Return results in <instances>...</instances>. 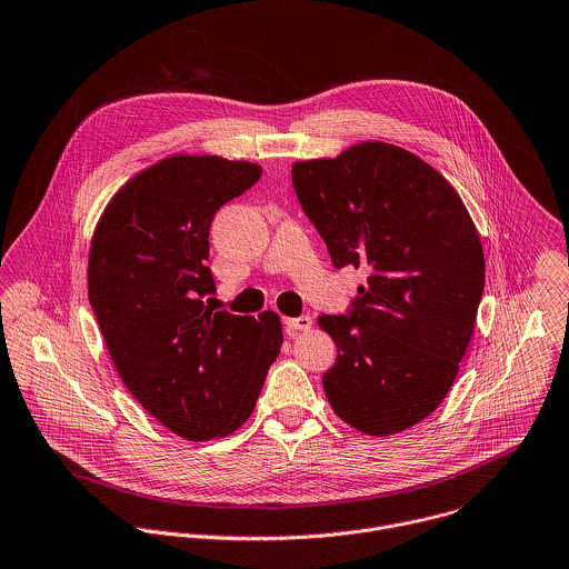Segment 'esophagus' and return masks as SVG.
<instances>
[{
    "mask_svg": "<svg viewBox=\"0 0 569 569\" xmlns=\"http://www.w3.org/2000/svg\"><path fill=\"white\" fill-rule=\"evenodd\" d=\"M284 327H287V333L293 338V336H298V331H309V329L313 327V320H311V316L287 318V320H284Z\"/></svg>",
    "mask_w": 569,
    "mask_h": 569,
    "instance_id": "34e87169",
    "label": "esophagus"
}]
</instances>
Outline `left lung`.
<instances>
[{
  "mask_svg": "<svg viewBox=\"0 0 569 569\" xmlns=\"http://www.w3.org/2000/svg\"><path fill=\"white\" fill-rule=\"evenodd\" d=\"M296 196L336 269L367 267L342 316H320L338 360L322 383L340 419L401 432L448 395L483 296L479 233L452 186L379 141L291 168Z\"/></svg>",
  "mask_w": 569,
  "mask_h": 569,
  "instance_id": "left-lung-1",
  "label": "left lung"
}]
</instances>
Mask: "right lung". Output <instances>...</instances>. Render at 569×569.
Segmentation results:
<instances>
[{
  "instance_id": "obj_1",
  "label": "right lung",
  "mask_w": 569,
  "mask_h": 569,
  "mask_svg": "<svg viewBox=\"0 0 569 569\" xmlns=\"http://www.w3.org/2000/svg\"><path fill=\"white\" fill-rule=\"evenodd\" d=\"M262 168L220 157H170L114 193L88 264V298L110 358L134 399L172 432L204 441L253 412L282 347L273 311H213V213L258 183Z\"/></svg>"
}]
</instances>
